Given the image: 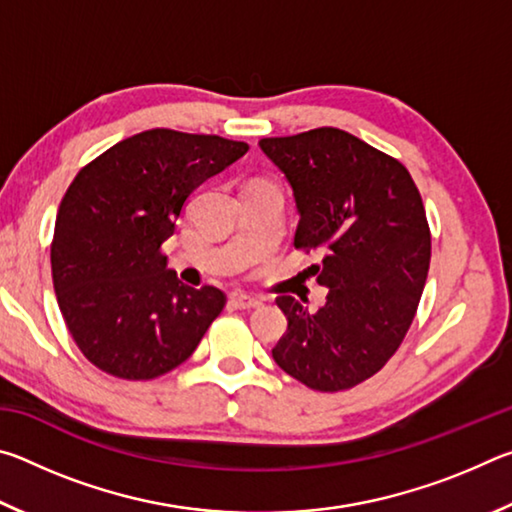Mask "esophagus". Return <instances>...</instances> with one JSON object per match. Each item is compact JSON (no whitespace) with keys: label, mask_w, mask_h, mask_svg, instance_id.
I'll use <instances>...</instances> for the list:
<instances>
[{"label":"esophagus","mask_w":512,"mask_h":512,"mask_svg":"<svg viewBox=\"0 0 512 512\" xmlns=\"http://www.w3.org/2000/svg\"><path fill=\"white\" fill-rule=\"evenodd\" d=\"M230 305L235 307V309H255V307L262 305V302H259L257 298L246 296V293H232Z\"/></svg>","instance_id":"1"}]
</instances>
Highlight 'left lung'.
<instances>
[{
	"label": "left lung",
	"mask_w": 512,
	"mask_h": 512,
	"mask_svg": "<svg viewBox=\"0 0 512 512\" xmlns=\"http://www.w3.org/2000/svg\"><path fill=\"white\" fill-rule=\"evenodd\" d=\"M259 149L293 189V244L323 255L309 271L327 287L318 311L277 296L289 327L273 359L314 391H345L384 368L413 323L431 259L420 192L404 164L339 128Z\"/></svg>",
	"instance_id": "left-lung-1"
}]
</instances>
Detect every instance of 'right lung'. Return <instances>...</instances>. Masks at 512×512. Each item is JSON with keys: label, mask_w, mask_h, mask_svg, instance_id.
I'll use <instances>...</instances> for the list:
<instances>
[{"label": "right lung", "mask_w": 512, "mask_h": 512, "mask_svg": "<svg viewBox=\"0 0 512 512\" xmlns=\"http://www.w3.org/2000/svg\"><path fill=\"white\" fill-rule=\"evenodd\" d=\"M248 144L153 128L76 173L51 241L60 314L85 359L119 379H153L192 357L225 305L167 266L162 244L187 198Z\"/></svg>", "instance_id": "1"}]
</instances>
